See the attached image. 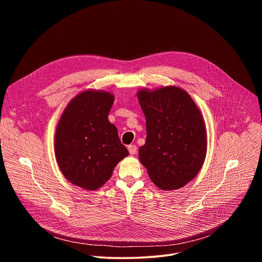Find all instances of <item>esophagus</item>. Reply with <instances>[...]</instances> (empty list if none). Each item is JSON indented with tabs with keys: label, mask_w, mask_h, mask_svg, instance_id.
I'll return each mask as SVG.
<instances>
[{
	"label": "esophagus",
	"mask_w": 262,
	"mask_h": 262,
	"mask_svg": "<svg viewBox=\"0 0 262 262\" xmlns=\"http://www.w3.org/2000/svg\"><path fill=\"white\" fill-rule=\"evenodd\" d=\"M127 149H128V151H129L130 155H136L137 151H138V148H137L136 145H128Z\"/></svg>",
	"instance_id": "obj_1"
}]
</instances>
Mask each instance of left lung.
Instances as JSON below:
<instances>
[{
	"instance_id": "8db88e82",
	"label": "left lung",
	"mask_w": 262,
	"mask_h": 262,
	"mask_svg": "<svg viewBox=\"0 0 262 262\" xmlns=\"http://www.w3.org/2000/svg\"><path fill=\"white\" fill-rule=\"evenodd\" d=\"M138 98L147 132L140 161L160 189H179L198 174L206 156L200 111L188 93L172 86L141 90Z\"/></svg>"
}]
</instances>
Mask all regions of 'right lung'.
Returning a JSON list of instances; mask_svg holds the SVG:
<instances>
[{
	"mask_svg": "<svg viewBox=\"0 0 262 262\" xmlns=\"http://www.w3.org/2000/svg\"><path fill=\"white\" fill-rule=\"evenodd\" d=\"M114 96L84 91L66 106L55 137V154L63 175L73 184L94 191L106 182L128 150L107 115Z\"/></svg>",
	"mask_w": 262,
	"mask_h": 262,
	"instance_id": "right-lung-1",
	"label": "right lung"
}]
</instances>
